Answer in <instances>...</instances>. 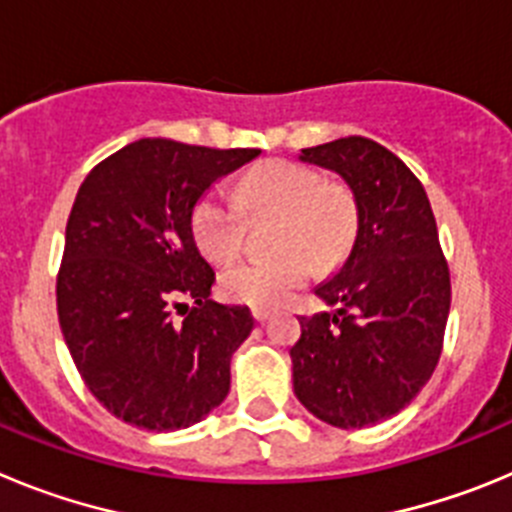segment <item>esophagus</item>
<instances>
[{
	"instance_id": "1",
	"label": "esophagus",
	"mask_w": 512,
	"mask_h": 512,
	"mask_svg": "<svg viewBox=\"0 0 512 512\" xmlns=\"http://www.w3.org/2000/svg\"><path fill=\"white\" fill-rule=\"evenodd\" d=\"M251 315H253V320H256V323H266V320L271 318V312L264 310V307H253Z\"/></svg>"
}]
</instances>
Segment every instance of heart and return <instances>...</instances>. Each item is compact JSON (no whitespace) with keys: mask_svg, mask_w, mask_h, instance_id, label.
I'll return each instance as SVG.
<instances>
[{"mask_svg":"<svg viewBox=\"0 0 512 512\" xmlns=\"http://www.w3.org/2000/svg\"><path fill=\"white\" fill-rule=\"evenodd\" d=\"M238 201L223 189H207L192 207L194 243L215 264L235 259L246 238V217L277 215L271 259L233 264L220 274L228 300L277 307L310 279L315 264L328 269L346 256L356 233L354 197L341 184L297 161H264L238 184Z\"/></svg>","mask_w":512,"mask_h":512,"instance_id":"heart-1","label":"heart"}]
</instances>
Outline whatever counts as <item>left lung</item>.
I'll use <instances>...</instances> for the list:
<instances>
[{"label": "left lung", "instance_id": "8db88e82", "mask_svg": "<svg viewBox=\"0 0 512 512\" xmlns=\"http://www.w3.org/2000/svg\"><path fill=\"white\" fill-rule=\"evenodd\" d=\"M300 161L341 174L354 192L356 241L315 289L336 312L300 318L289 348L297 400L323 423L364 428L392 418L431 379L449 320V264L418 176L361 135L302 148Z\"/></svg>", "mask_w": 512, "mask_h": 512}]
</instances>
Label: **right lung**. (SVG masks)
Returning a JSON list of instances; mask_svg holds the SVG:
<instances>
[{"instance_id": "1", "label": "right lung", "mask_w": 512, "mask_h": 512, "mask_svg": "<svg viewBox=\"0 0 512 512\" xmlns=\"http://www.w3.org/2000/svg\"><path fill=\"white\" fill-rule=\"evenodd\" d=\"M259 148L140 138L79 187L58 269V323L81 379L115 418L146 431L200 423L228 397L230 356L251 310L210 300L192 207Z\"/></svg>"}]
</instances>
